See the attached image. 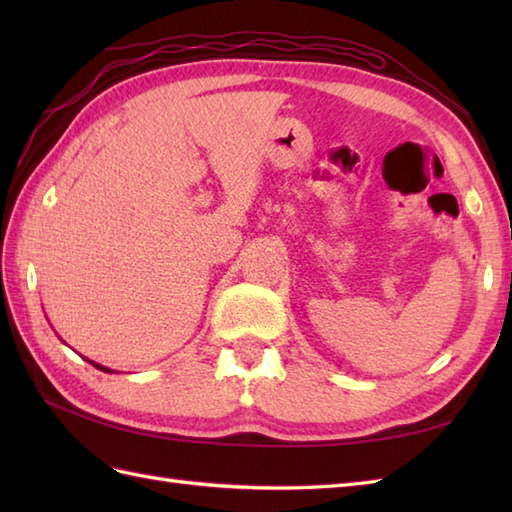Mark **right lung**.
Listing matches in <instances>:
<instances>
[{
    "label": "right lung",
    "mask_w": 512,
    "mask_h": 512,
    "mask_svg": "<svg viewBox=\"0 0 512 512\" xmlns=\"http://www.w3.org/2000/svg\"><path fill=\"white\" fill-rule=\"evenodd\" d=\"M92 363V361H90ZM94 367H99V369H103V372H110V369H107V367H101V365H96V363H92Z\"/></svg>",
    "instance_id": "add662e5"
}]
</instances>
